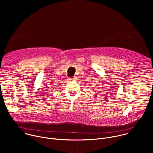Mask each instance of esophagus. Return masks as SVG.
Instances as JSON below:
<instances>
[{"mask_svg": "<svg viewBox=\"0 0 153 153\" xmlns=\"http://www.w3.org/2000/svg\"><path fill=\"white\" fill-rule=\"evenodd\" d=\"M69 80H70L71 81H76V77H72V78H70Z\"/></svg>", "mask_w": 153, "mask_h": 153, "instance_id": "34e87169", "label": "esophagus"}]
</instances>
